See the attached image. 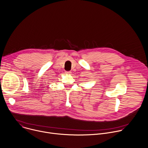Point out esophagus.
I'll return each mask as SVG.
<instances>
[{"instance_id":"34e87169","label":"esophagus","mask_w":148,"mask_h":148,"mask_svg":"<svg viewBox=\"0 0 148 148\" xmlns=\"http://www.w3.org/2000/svg\"><path fill=\"white\" fill-rule=\"evenodd\" d=\"M65 73H66V74H67V75H70V74H71V71H66Z\"/></svg>"}]
</instances>
